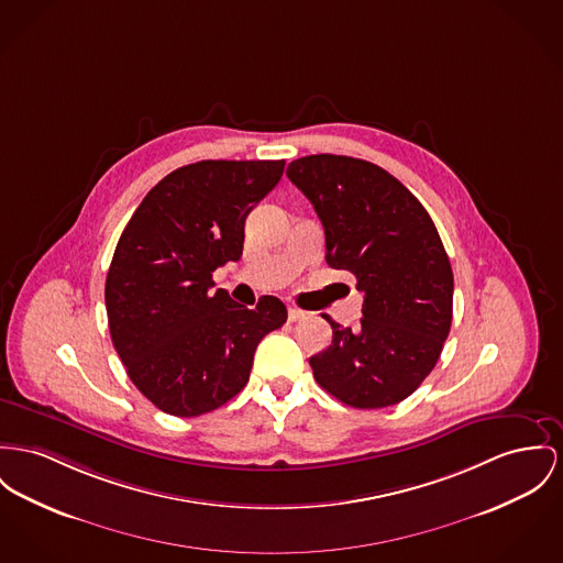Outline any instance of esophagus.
Returning <instances> with one entry per match:
<instances>
[{"label":"esophagus","mask_w":563,"mask_h":563,"mask_svg":"<svg viewBox=\"0 0 563 563\" xmlns=\"http://www.w3.org/2000/svg\"><path fill=\"white\" fill-rule=\"evenodd\" d=\"M302 318H305V311H300L297 307H288V320L290 322H299Z\"/></svg>","instance_id":"1"}]
</instances>
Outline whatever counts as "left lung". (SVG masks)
I'll list each match as a JSON object with an SVG mask.
<instances>
[{
    "mask_svg": "<svg viewBox=\"0 0 563 563\" xmlns=\"http://www.w3.org/2000/svg\"><path fill=\"white\" fill-rule=\"evenodd\" d=\"M288 179L309 198L327 236V263L363 292L356 329H333L311 356L316 382L345 406L404 401L435 367L452 322V268L438 228L410 189L372 162L305 155Z\"/></svg>",
    "mask_w": 563,
    "mask_h": 563,
    "instance_id": "left-lung-1",
    "label": "left lung"
}]
</instances>
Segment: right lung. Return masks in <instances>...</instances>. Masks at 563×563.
I'll return each instance as SVG.
<instances>
[{
	"label": "right lung",
	"instance_id": "right-lung-1",
	"mask_svg": "<svg viewBox=\"0 0 563 563\" xmlns=\"http://www.w3.org/2000/svg\"><path fill=\"white\" fill-rule=\"evenodd\" d=\"M284 159H202L166 175L123 228L107 275L114 350L162 412H213L243 390L261 339L286 305L247 309L213 292V271L243 254L245 220L284 175Z\"/></svg>",
	"mask_w": 563,
	"mask_h": 563
}]
</instances>
